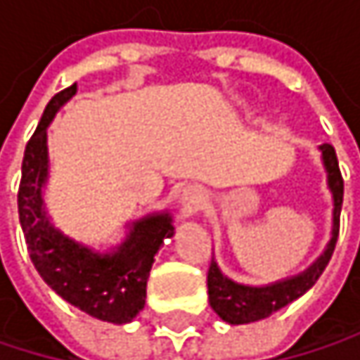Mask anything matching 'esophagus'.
Here are the masks:
<instances>
[{"mask_svg": "<svg viewBox=\"0 0 360 360\" xmlns=\"http://www.w3.org/2000/svg\"><path fill=\"white\" fill-rule=\"evenodd\" d=\"M179 202L187 212H195V210H200V208L204 206L206 195H204V191H202L198 185H187V187L181 191Z\"/></svg>", "mask_w": 360, "mask_h": 360, "instance_id": "1", "label": "esophagus"}]
</instances>
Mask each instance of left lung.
Segmentation results:
<instances>
[{"label": "left lung", "mask_w": 360, "mask_h": 360, "mask_svg": "<svg viewBox=\"0 0 360 360\" xmlns=\"http://www.w3.org/2000/svg\"><path fill=\"white\" fill-rule=\"evenodd\" d=\"M323 169L327 173V187L331 191L333 200V212H331V238L325 246L323 254L302 273L279 279L275 283L266 285H246L238 283L231 277H227L217 260L212 258L210 269H208V302L212 311L229 325H244L252 321L266 319L269 315L277 313L279 309L288 307L302 294H307L315 281L321 277L325 271L335 242H338V231H340V210H342V198H344V181L340 175L338 158L333 146L323 143L319 146Z\"/></svg>", "instance_id": "left-lung-1"}]
</instances>
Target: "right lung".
<instances>
[{
	"label": "right lung",
	"instance_id": "1",
	"mask_svg": "<svg viewBox=\"0 0 360 360\" xmlns=\"http://www.w3.org/2000/svg\"><path fill=\"white\" fill-rule=\"evenodd\" d=\"M77 83L56 94L37 124L22 158L18 217L37 273L68 304L114 325L131 323L146 307V285L154 258L173 238V214L152 212L127 223L124 240L106 252L62 233L47 214L43 189L49 177L47 127L72 96Z\"/></svg>",
	"mask_w": 360,
	"mask_h": 360
}]
</instances>
